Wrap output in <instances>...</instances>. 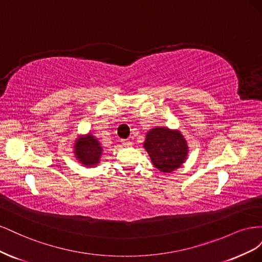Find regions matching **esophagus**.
Wrapping results in <instances>:
<instances>
[{
  "label": "esophagus",
  "instance_id": "34e87169",
  "mask_svg": "<svg viewBox=\"0 0 262 262\" xmlns=\"http://www.w3.org/2000/svg\"><path fill=\"white\" fill-rule=\"evenodd\" d=\"M122 145L125 146V147L132 146V142H131L130 140H123V141H122Z\"/></svg>",
  "mask_w": 262,
  "mask_h": 262
}]
</instances>
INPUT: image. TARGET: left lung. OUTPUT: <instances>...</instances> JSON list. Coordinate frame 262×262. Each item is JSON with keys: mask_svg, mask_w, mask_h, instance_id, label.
<instances>
[{"mask_svg": "<svg viewBox=\"0 0 262 262\" xmlns=\"http://www.w3.org/2000/svg\"><path fill=\"white\" fill-rule=\"evenodd\" d=\"M144 148L153 165L162 172L176 170L188 156V144L184 136L178 130L164 126H157L146 133Z\"/></svg>", "mask_w": 262, "mask_h": 262, "instance_id": "8db88e82", "label": "left lung"}]
</instances>
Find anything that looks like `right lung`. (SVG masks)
Instances as JSON below:
<instances>
[{"instance_id":"1","label":"right lung","mask_w":262,"mask_h":262,"mask_svg":"<svg viewBox=\"0 0 262 262\" xmlns=\"http://www.w3.org/2000/svg\"><path fill=\"white\" fill-rule=\"evenodd\" d=\"M75 158L87 167H95L99 164L102 147L99 141L92 133L78 137L74 143Z\"/></svg>"}]
</instances>
